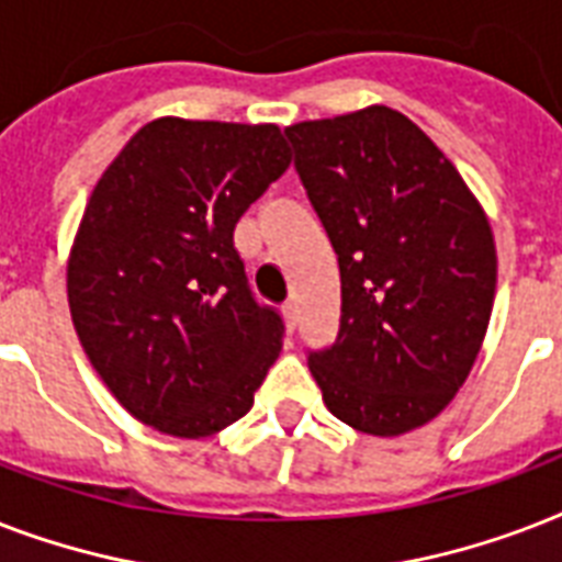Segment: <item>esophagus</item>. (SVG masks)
Segmentation results:
<instances>
[{
	"instance_id": "esophagus-1",
	"label": "esophagus",
	"mask_w": 562,
	"mask_h": 562,
	"mask_svg": "<svg viewBox=\"0 0 562 562\" xmlns=\"http://www.w3.org/2000/svg\"><path fill=\"white\" fill-rule=\"evenodd\" d=\"M282 317H285L289 333H294V329H297V306H294V303H285V306H282Z\"/></svg>"
}]
</instances>
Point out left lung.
Listing matches in <instances>:
<instances>
[{
  "label": "left lung",
  "instance_id": "left-lung-1",
  "mask_svg": "<svg viewBox=\"0 0 562 562\" xmlns=\"http://www.w3.org/2000/svg\"><path fill=\"white\" fill-rule=\"evenodd\" d=\"M341 265V329L308 370L356 431L400 437L454 400L496 297V241L452 160L400 110L285 127Z\"/></svg>",
  "mask_w": 562,
  "mask_h": 562
}]
</instances>
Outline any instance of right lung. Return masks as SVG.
Instances as JSON below:
<instances>
[{"instance_id":"obj_1","label":"right lung","mask_w":562,"mask_h":562,"mask_svg":"<svg viewBox=\"0 0 562 562\" xmlns=\"http://www.w3.org/2000/svg\"><path fill=\"white\" fill-rule=\"evenodd\" d=\"M291 166L280 125L162 116L92 189L66 259L69 315L119 405L162 435L241 419L282 350L233 247L236 221Z\"/></svg>"}]
</instances>
